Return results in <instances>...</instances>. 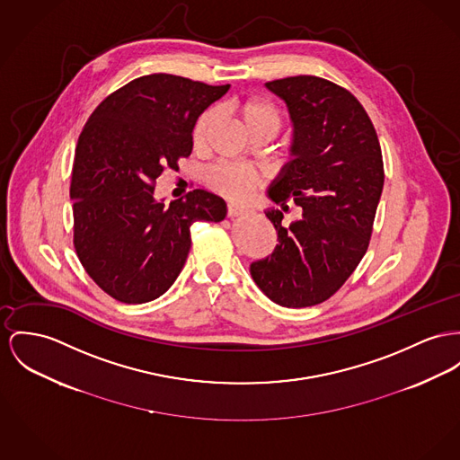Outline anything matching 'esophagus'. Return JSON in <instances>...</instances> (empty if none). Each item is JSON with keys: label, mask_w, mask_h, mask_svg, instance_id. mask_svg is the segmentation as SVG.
Returning a JSON list of instances; mask_svg holds the SVG:
<instances>
[{"label": "esophagus", "mask_w": 460, "mask_h": 460, "mask_svg": "<svg viewBox=\"0 0 460 460\" xmlns=\"http://www.w3.org/2000/svg\"><path fill=\"white\" fill-rule=\"evenodd\" d=\"M244 215V208L237 206V204H228V217H235V216Z\"/></svg>", "instance_id": "obj_1"}]
</instances>
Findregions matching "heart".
<instances>
[{"label": "heart", "mask_w": 460, "mask_h": 460, "mask_svg": "<svg viewBox=\"0 0 460 460\" xmlns=\"http://www.w3.org/2000/svg\"><path fill=\"white\" fill-rule=\"evenodd\" d=\"M234 111L249 136L256 132H270L274 136L280 125V117H279L276 104L261 97H247L235 102ZM215 122V110H208L197 119L191 130V139L195 146H202L206 143ZM208 183L216 193L232 200L243 202L245 199H249L252 191L260 186V176L256 171L244 165L217 164L209 171Z\"/></svg>", "instance_id": "heart-1"}]
</instances>
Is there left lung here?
I'll use <instances>...</instances> for the list:
<instances>
[{
    "instance_id": "1",
    "label": "left lung",
    "mask_w": 460,
    "mask_h": 460,
    "mask_svg": "<svg viewBox=\"0 0 460 460\" xmlns=\"http://www.w3.org/2000/svg\"><path fill=\"white\" fill-rule=\"evenodd\" d=\"M279 95L293 123L291 160L269 188L304 209L289 226L269 209L274 252L251 263L258 288L277 305H317L333 296L367 252L384 188L382 150L361 102L337 84L289 76L265 84Z\"/></svg>"
}]
</instances>
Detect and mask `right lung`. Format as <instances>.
Masks as SVG:
<instances>
[{
    "mask_svg": "<svg viewBox=\"0 0 460 460\" xmlns=\"http://www.w3.org/2000/svg\"><path fill=\"white\" fill-rule=\"evenodd\" d=\"M228 89L146 75L110 93L85 123L69 186L73 243L85 272L111 298L146 304L164 295L183 270L190 226L225 219V200L206 190L169 206L154 191L164 169L190 156L197 119Z\"/></svg>",
    "mask_w": 460,
    "mask_h": 460,
    "instance_id": "obj_1",
    "label": "right lung"
}]
</instances>
